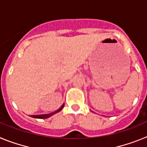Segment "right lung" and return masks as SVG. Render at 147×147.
Listing matches in <instances>:
<instances>
[{"label":"right lung","mask_w":147,"mask_h":147,"mask_svg":"<svg viewBox=\"0 0 147 147\" xmlns=\"http://www.w3.org/2000/svg\"><path fill=\"white\" fill-rule=\"evenodd\" d=\"M64 105L65 104H63V105L61 106L60 107H59V109H58L57 110H56L55 112L54 113H49V114H43V115H31V117L32 118H35V119H47V118H49L51 117V115H54L55 113H57L58 112H59L60 110H62V109L64 107Z\"/></svg>","instance_id":"right-lung-1"}]
</instances>
